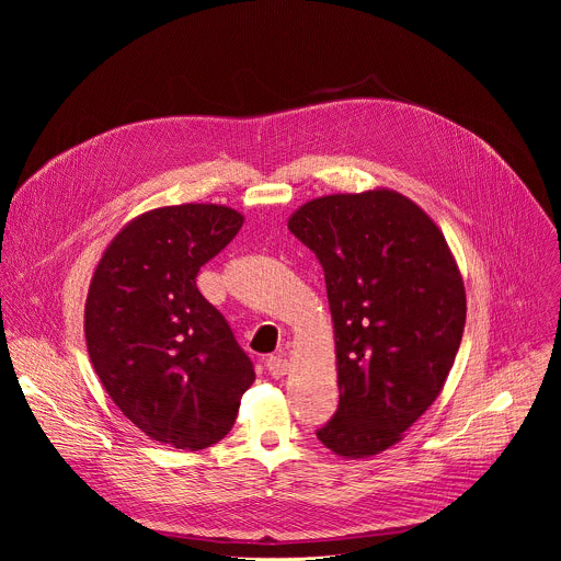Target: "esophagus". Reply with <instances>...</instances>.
<instances>
[{"mask_svg":"<svg viewBox=\"0 0 561 561\" xmlns=\"http://www.w3.org/2000/svg\"><path fill=\"white\" fill-rule=\"evenodd\" d=\"M266 370H268V373H271V377H275V379L284 377V375H286V370H288V362H286L284 353L271 355V357L266 359Z\"/></svg>","mask_w":561,"mask_h":561,"instance_id":"1","label":"esophagus"}]
</instances>
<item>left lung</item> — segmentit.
<instances>
[{"instance_id":"8db88e82","label":"left lung","mask_w":561,"mask_h":561,"mask_svg":"<svg viewBox=\"0 0 561 561\" xmlns=\"http://www.w3.org/2000/svg\"><path fill=\"white\" fill-rule=\"evenodd\" d=\"M288 230L324 268L340 404L317 439L368 457L435 402L459 351L466 293L442 230L394 191L304 204Z\"/></svg>"}]
</instances>
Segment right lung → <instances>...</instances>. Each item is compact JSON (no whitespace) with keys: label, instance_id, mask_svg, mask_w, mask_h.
Here are the masks:
<instances>
[{"label":"right lung","instance_id":"1","mask_svg":"<svg viewBox=\"0 0 561 561\" xmlns=\"http://www.w3.org/2000/svg\"><path fill=\"white\" fill-rule=\"evenodd\" d=\"M244 217L215 204L133 219L100 260L84 312L93 368L117 409L150 439L202 450L232 428L255 381L251 357L197 288Z\"/></svg>","mask_w":561,"mask_h":561}]
</instances>
